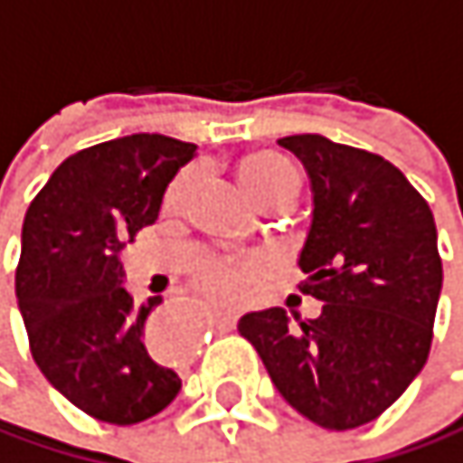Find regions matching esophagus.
Here are the masks:
<instances>
[{"label":"esophagus","mask_w":463,"mask_h":463,"mask_svg":"<svg viewBox=\"0 0 463 463\" xmlns=\"http://www.w3.org/2000/svg\"><path fill=\"white\" fill-rule=\"evenodd\" d=\"M156 337L173 351V356H186L192 351V335L184 324H178L167 310H161L158 318H156ZM216 329L219 332H230L236 329V313H219L216 316Z\"/></svg>","instance_id":"34e87169"}]
</instances>
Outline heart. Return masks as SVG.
<instances>
[{
    "label": "heart",
    "mask_w": 463,
    "mask_h": 463,
    "mask_svg": "<svg viewBox=\"0 0 463 463\" xmlns=\"http://www.w3.org/2000/svg\"><path fill=\"white\" fill-rule=\"evenodd\" d=\"M239 178L247 189V194L255 200V205H260L263 211H274V208H290L299 197L302 189V178L299 170L293 164L271 150H260L252 153L241 161L239 167ZM194 184V173H184L167 194L170 205H178L186 192ZM263 274V260L255 255L247 258H213L205 260L203 266L194 269V285L211 296L213 302L222 305H236L244 290Z\"/></svg>",
    "instance_id": "1"
}]
</instances>
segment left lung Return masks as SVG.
Returning <instances> with one entry per match:
<instances>
[{
    "instance_id": "left-lung-1",
    "label": "left lung",
    "mask_w": 463,
    "mask_h": 463,
    "mask_svg": "<svg viewBox=\"0 0 463 463\" xmlns=\"http://www.w3.org/2000/svg\"><path fill=\"white\" fill-rule=\"evenodd\" d=\"M313 184L299 258L318 318L269 307L239 321L279 395L332 431L384 414L422 371L442 290L437 224L425 197L379 153L321 134L282 137Z\"/></svg>"
}]
</instances>
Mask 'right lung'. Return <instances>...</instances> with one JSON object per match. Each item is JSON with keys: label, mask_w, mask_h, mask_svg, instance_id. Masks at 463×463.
I'll return each instance as SVG.
<instances>
[{"label": "right lung", "mask_w": 463, "mask_h": 463, "mask_svg": "<svg viewBox=\"0 0 463 463\" xmlns=\"http://www.w3.org/2000/svg\"><path fill=\"white\" fill-rule=\"evenodd\" d=\"M197 145L131 134L68 156L29 203L15 296L41 373L84 414L134 425L167 409L181 379L147 326L161 296L137 305L120 255L153 224Z\"/></svg>", "instance_id": "add662e5"}]
</instances>
